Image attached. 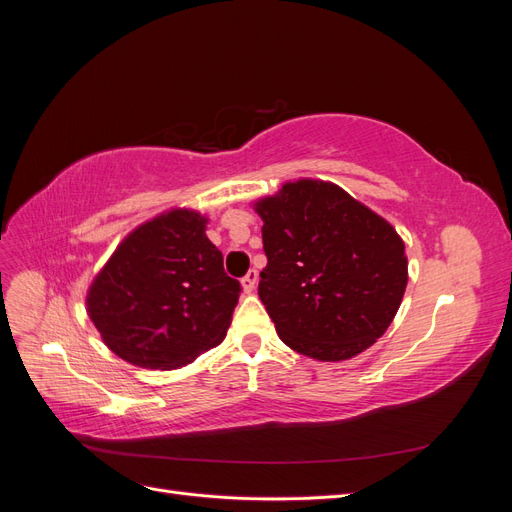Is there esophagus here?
<instances>
[{
  "mask_svg": "<svg viewBox=\"0 0 512 512\" xmlns=\"http://www.w3.org/2000/svg\"><path fill=\"white\" fill-rule=\"evenodd\" d=\"M256 282H258V271L256 269H250L245 273V277L241 280V284H243V290L245 292H254V288H256Z\"/></svg>",
  "mask_w": 512,
  "mask_h": 512,
  "instance_id": "1",
  "label": "esophagus"
}]
</instances>
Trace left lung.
Returning a JSON list of instances; mask_svg holds the SVG:
<instances>
[{
    "label": "left lung",
    "mask_w": 512,
    "mask_h": 512,
    "mask_svg": "<svg viewBox=\"0 0 512 512\" xmlns=\"http://www.w3.org/2000/svg\"><path fill=\"white\" fill-rule=\"evenodd\" d=\"M267 267L258 297L282 342L318 361L361 354L393 322L406 245L378 213L329 181H288L254 205Z\"/></svg>",
    "instance_id": "obj_1"
}]
</instances>
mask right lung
<instances>
[{"instance_id":"1","label":"right lung","mask_w":512,"mask_h":512,"mask_svg":"<svg viewBox=\"0 0 512 512\" xmlns=\"http://www.w3.org/2000/svg\"><path fill=\"white\" fill-rule=\"evenodd\" d=\"M192 209L160 213L123 239L87 292L104 344L145 369H177L222 344L241 284Z\"/></svg>"}]
</instances>
